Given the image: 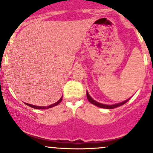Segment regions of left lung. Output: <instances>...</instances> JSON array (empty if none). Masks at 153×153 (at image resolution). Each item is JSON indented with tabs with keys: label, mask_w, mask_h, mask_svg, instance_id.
Wrapping results in <instances>:
<instances>
[{
	"label": "left lung",
	"mask_w": 153,
	"mask_h": 153,
	"mask_svg": "<svg viewBox=\"0 0 153 153\" xmlns=\"http://www.w3.org/2000/svg\"><path fill=\"white\" fill-rule=\"evenodd\" d=\"M86 97H87V99L88 101H89V102L91 103V104H94V105L98 106V107H101V108H104V109H114V108H116L118 107V106H122L124 105V104H126V102H127L128 101H129L130 98H129V99L126 100V101H123V102L121 103H119V104H113V105H106V104H100V103L97 102V101H95V100L92 99V98L90 97V95H89V93L87 92V91H86Z\"/></svg>",
	"instance_id": "obj_1"
}]
</instances>
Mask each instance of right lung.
<instances>
[{
  "instance_id": "add662e5",
  "label": "right lung",
  "mask_w": 153,
  "mask_h": 153,
  "mask_svg": "<svg viewBox=\"0 0 153 153\" xmlns=\"http://www.w3.org/2000/svg\"><path fill=\"white\" fill-rule=\"evenodd\" d=\"M61 101H62V97H61V98H60L59 101H57L56 103H55V104H51V105L49 106H35V105H32V104H26L27 106H30V107H32L34 108V109H49V108H51V107H53V106H57L58 104H59L61 102Z\"/></svg>"
}]
</instances>
